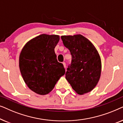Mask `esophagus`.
<instances>
[{
    "instance_id": "obj_1",
    "label": "esophagus",
    "mask_w": 123,
    "mask_h": 123,
    "mask_svg": "<svg viewBox=\"0 0 123 123\" xmlns=\"http://www.w3.org/2000/svg\"><path fill=\"white\" fill-rule=\"evenodd\" d=\"M63 65H64V68H65V69H66V64H65V62H63Z\"/></svg>"
}]
</instances>
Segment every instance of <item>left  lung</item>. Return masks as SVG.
Instances as JSON below:
<instances>
[{
	"instance_id": "obj_1",
	"label": "left lung",
	"mask_w": 123,
	"mask_h": 123,
	"mask_svg": "<svg viewBox=\"0 0 123 123\" xmlns=\"http://www.w3.org/2000/svg\"><path fill=\"white\" fill-rule=\"evenodd\" d=\"M61 38L72 55L65 78L78 94L91 91L98 83L101 72L98 51L91 42L81 35L62 36Z\"/></svg>"
}]
</instances>
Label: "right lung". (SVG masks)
Returning a JSON list of instances; mask_svg holds the SVG:
<instances>
[{
  "instance_id": "add662e5",
  "label": "right lung",
  "mask_w": 123,
  "mask_h": 123,
  "mask_svg": "<svg viewBox=\"0 0 123 123\" xmlns=\"http://www.w3.org/2000/svg\"><path fill=\"white\" fill-rule=\"evenodd\" d=\"M59 39L58 35H40L27 43L20 54L19 66L23 80L30 90L39 95L51 92L65 74L54 51Z\"/></svg>"
}]
</instances>
